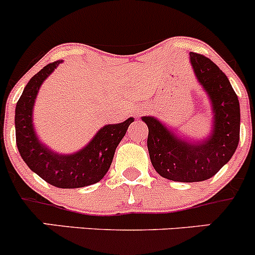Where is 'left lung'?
Masks as SVG:
<instances>
[{
    "label": "left lung",
    "mask_w": 255,
    "mask_h": 255,
    "mask_svg": "<svg viewBox=\"0 0 255 255\" xmlns=\"http://www.w3.org/2000/svg\"><path fill=\"white\" fill-rule=\"evenodd\" d=\"M190 63L212 107V130L206 139L191 142L177 137L160 121L150 116L142 120L148 126V151L160 176L180 182L210 179L231 160L239 143L241 110L230 80L202 54L190 53Z\"/></svg>",
    "instance_id": "obj_1"
}]
</instances>
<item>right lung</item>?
<instances>
[{
  "label": "right lung",
  "mask_w": 255,
  "mask_h": 255,
  "mask_svg": "<svg viewBox=\"0 0 255 255\" xmlns=\"http://www.w3.org/2000/svg\"><path fill=\"white\" fill-rule=\"evenodd\" d=\"M63 60L48 64L23 90L16 105V143L28 168L53 186L78 189L99 182L111 166L117 145L134 121L130 117L117 125L104 126L86 146L73 154H59L44 145L33 126V107L44 80Z\"/></svg>",
  "instance_id": "right-lung-1"
}]
</instances>
